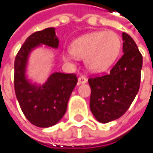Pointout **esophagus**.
Listing matches in <instances>:
<instances>
[{
	"mask_svg": "<svg viewBox=\"0 0 153 153\" xmlns=\"http://www.w3.org/2000/svg\"><path fill=\"white\" fill-rule=\"evenodd\" d=\"M87 82V79L83 76H80L78 78V84H83V83H86Z\"/></svg>",
	"mask_w": 153,
	"mask_h": 153,
	"instance_id": "1",
	"label": "esophagus"
}]
</instances>
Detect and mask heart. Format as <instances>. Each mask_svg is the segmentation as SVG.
Instances as JSON below:
<instances>
[{
    "mask_svg": "<svg viewBox=\"0 0 153 153\" xmlns=\"http://www.w3.org/2000/svg\"><path fill=\"white\" fill-rule=\"evenodd\" d=\"M121 49V39L113 31H98L75 39L70 46V52L63 54V59L71 62L75 57L83 58L85 67L94 72H100L115 62Z\"/></svg>",
    "mask_w": 153,
    "mask_h": 153,
    "instance_id": "heart-1",
    "label": "heart"
}]
</instances>
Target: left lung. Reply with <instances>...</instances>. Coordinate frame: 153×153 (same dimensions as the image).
<instances>
[{
	"label": "left lung",
	"instance_id": "8db88e82",
	"mask_svg": "<svg viewBox=\"0 0 153 153\" xmlns=\"http://www.w3.org/2000/svg\"><path fill=\"white\" fill-rule=\"evenodd\" d=\"M124 54L110 71L90 78V109L101 123H108L124 115L136 97L140 83L142 56L130 36L122 34Z\"/></svg>",
	"mask_w": 153,
	"mask_h": 153
}]
</instances>
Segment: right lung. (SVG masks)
<instances>
[{"label":"right lung","mask_w":153,"mask_h":153,"mask_svg":"<svg viewBox=\"0 0 153 153\" xmlns=\"http://www.w3.org/2000/svg\"><path fill=\"white\" fill-rule=\"evenodd\" d=\"M59 42L55 28L37 31L26 38L14 60L16 98L27 120L39 128L54 126L62 118L78 82L75 74L61 72L52 73L42 85L32 83L26 78V67L31 52L41 45L58 48Z\"/></svg>","instance_id":"1"}]
</instances>
